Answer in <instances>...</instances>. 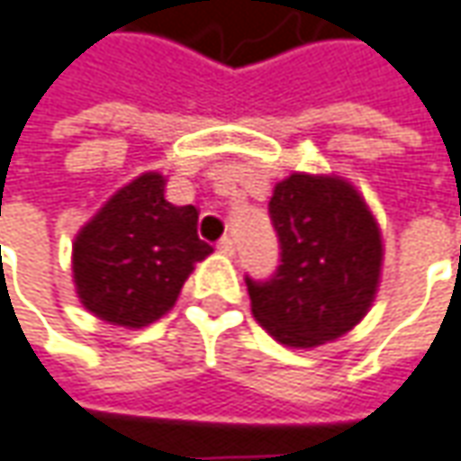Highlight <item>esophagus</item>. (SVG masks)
I'll return each instance as SVG.
<instances>
[{
    "instance_id": "obj_1",
    "label": "esophagus",
    "mask_w": 461,
    "mask_h": 461,
    "mask_svg": "<svg viewBox=\"0 0 461 461\" xmlns=\"http://www.w3.org/2000/svg\"><path fill=\"white\" fill-rule=\"evenodd\" d=\"M216 248H219V252L230 255V258H231V255H234V252H237V245H234V240H231V237H221Z\"/></svg>"
}]
</instances>
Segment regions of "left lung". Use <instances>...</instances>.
I'll list each match as a JSON object with an SVG mask.
<instances>
[{
    "instance_id": "8db88e82",
    "label": "left lung",
    "mask_w": 461,
    "mask_h": 461,
    "mask_svg": "<svg viewBox=\"0 0 461 461\" xmlns=\"http://www.w3.org/2000/svg\"><path fill=\"white\" fill-rule=\"evenodd\" d=\"M268 209L281 266L268 281L248 278L252 317L291 348L338 340L366 317L382 278L384 245L369 203L338 175L291 172Z\"/></svg>"
}]
</instances>
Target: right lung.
I'll list each match as a JSON object with an SVG mask.
<instances>
[{"mask_svg": "<svg viewBox=\"0 0 461 461\" xmlns=\"http://www.w3.org/2000/svg\"><path fill=\"white\" fill-rule=\"evenodd\" d=\"M165 175L141 172L77 231L71 276L82 307L121 328H147L175 307L195 263L213 248L198 237L195 206L165 198Z\"/></svg>", "mask_w": 461, "mask_h": 461, "instance_id": "obj_1", "label": "right lung"}]
</instances>
